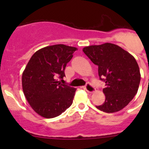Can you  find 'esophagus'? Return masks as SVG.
<instances>
[{
  "mask_svg": "<svg viewBox=\"0 0 149 149\" xmlns=\"http://www.w3.org/2000/svg\"><path fill=\"white\" fill-rule=\"evenodd\" d=\"M85 89L86 91H88V93H92L95 91V88L92 86V85H91V84L88 83L85 86Z\"/></svg>",
  "mask_w": 149,
  "mask_h": 149,
  "instance_id": "esophagus-1",
  "label": "esophagus"
}]
</instances>
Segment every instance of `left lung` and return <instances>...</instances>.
Returning <instances> with one entry per match:
<instances>
[{
  "label": "left lung",
  "instance_id": "1",
  "mask_svg": "<svg viewBox=\"0 0 149 149\" xmlns=\"http://www.w3.org/2000/svg\"><path fill=\"white\" fill-rule=\"evenodd\" d=\"M86 56L98 65L100 80L105 82V102L97 106L107 113H113L127 106L137 94L141 73L136 59L128 52L112 43L84 47Z\"/></svg>",
  "mask_w": 149,
  "mask_h": 149
}]
</instances>
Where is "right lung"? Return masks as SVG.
<instances>
[{
    "label": "right lung",
    "instance_id": "1",
    "mask_svg": "<svg viewBox=\"0 0 149 149\" xmlns=\"http://www.w3.org/2000/svg\"><path fill=\"white\" fill-rule=\"evenodd\" d=\"M76 50L74 47L55 45L39 49L30 58L22 73V88L40 116L55 118L73 103L76 88L62 84L58 79L65 76V66Z\"/></svg>",
    "mask_w": 149,
    "mask_h": 149
}]
</instances>
